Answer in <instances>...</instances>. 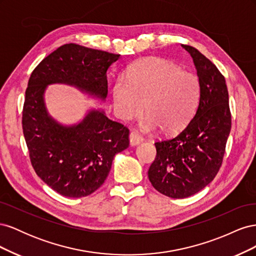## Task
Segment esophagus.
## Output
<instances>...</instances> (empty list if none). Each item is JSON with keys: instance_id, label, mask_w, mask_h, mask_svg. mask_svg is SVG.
<instances>
[{"instance_id": "esophagus-1", "label": "esophagus", "mask_w": 256, "mask_h": 256, "mask_svg": "<svg viewBox=\"0 0 256 256\" xmlns=\"http://www.w3.org/2000/svg\"><path fill=\"white\" fill-rule=\"evenodd\" d=\"M129 140H130V144L134 146V145L140 144L143 141V136L140 134H138V131L134 130V131H131V132H130Z\"/></svg>"}]
</instances>
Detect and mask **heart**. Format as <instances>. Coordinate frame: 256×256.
Returning a JSON list of instances; mask_svg holds the SVG:
<instances>
[{"instance_id": "1", "label": "heart", "mask_w": 256, "mask_h": 256, "mask_svg": "<svg viewBox=\"0 0 256 256\" xmlns=\"http://www.w3.org/2000/svg\"><path fill=\"white\" fill-rule=\"evenodd\" d=\"M202 84L198 76L171 62L147 58L138 62L128 78L120 76L113 86L115 111L120 118L131 120L144 111L148 114L143 127H160L166 134L182 129L196 112Z\"/></svg>"}]
</instances>
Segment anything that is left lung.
Here are the masks:
<instances>
[{"mask_svg": "<svg viewBox=\"0 0 256 256\" xmlns=\"http://www.w3.org/2000/svg\"><path fill=\"white\" fill-rule=\"evenodd\" d=\"M194 62L202 84L194 116L180 134L154 143L156 158L148 178L158 192L172 198L196 194L212 182L222 166L232 127L224 76L198 49L182 44Z\"/></svg>", "mask_w": 256, "mask_h": 256, "instance_id": "8db88e82", "label": "left lung"}]
</instances>
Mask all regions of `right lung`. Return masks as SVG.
<instances>
[{"mask_svg": "<svg viewBox=\"0 0 256 256\" xmlns=\"http://www.w3.org/2000/svg\"><path fill=\"white\" fill-rule=\"evenodd\" d=\"M120 58L102 50L67 44L53 51L30 74L22 110V129L30 164L50 188L67 198L92 194L109 175L115 154L129 146V129L90 111L72 127H63L46 111L48 84L76 85L104 99L106 70Z\"/></svg>", "mask_w": 256, "mask_h": 256, "instance_id": "1", "label": "right lung"}]
</instances>
